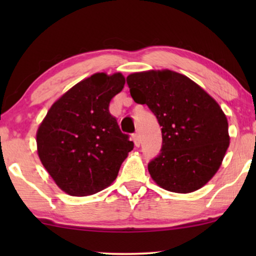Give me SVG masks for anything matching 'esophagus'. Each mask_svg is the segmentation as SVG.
Here are the masks:
<instances>
[{
	"instance_id": "obj_1",
	"label": "esophagus",
	"mask_w": 256,
	"mask_h": 256,
	"mask_svg": "<svg viewBox=\"0 0 256 256\" xmlns=\"http://www.w3.org/2000/svg\"><path fill=\"white\" fill-rule=\"evenodd\" d=\"M132 141H134L135 146H140V144H141V138H140L138 134H132Z\"/></svg>"
}]
</instances>
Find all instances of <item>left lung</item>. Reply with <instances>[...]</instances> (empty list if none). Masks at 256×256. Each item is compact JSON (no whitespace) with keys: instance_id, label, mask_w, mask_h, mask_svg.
I'll return each mask as SVG.
<instances>
[{"instance_id":"obj_1","label":"left lung","mask_w":256,"mask_h":256,"mask_svg":"<svg viewBox=\"0 0 256 256\" xmlns=\"http://www.w3.org/2000/svg\"><path fill=\"white\" fill-rule=\"evenodd\" d=\"M135 102L146 104L162 127V149L148 164L164 190L190 194L216 174L230 146L228 122L219 104L198 84L171 70L127 76Z\"/></svg>"}]
</instances>
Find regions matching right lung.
I'll list each match as a JSON object with an SVG mask.
<instances>
[{"instance_id":"right-lung-1","label":"right lung","mask_w":256,"mask_h":256,"mask_svg":"<svg viewBox=\"0 0 256 256\" xmlns=\"http://www.w3.org/2000/svg\"><path fill=\"white\" fill-rule=\"evenodd\" d=\"M124 84L120 72L94 73L54 101L38 127V157L65 194L84 197L110 186L134 148L108 110Z\"/></svg>"}]
</instances>
